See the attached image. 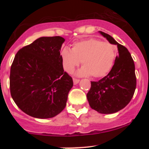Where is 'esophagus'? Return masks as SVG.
Segmentation results:
<instances>
[{
  "instance_id": "esophagus-1",
  "label": "esophagus",
  "mask_w": 149,
  "mask_h": 149,
  "mask_svg": "<svg viewBox=\"0 0 149 149\" xmlns=\"http://www.w3.org/2000/svg\"><path fill=\"white\" fill-rule=\"evenodd\" d=\"M73 84H74V85L78 84V83H79V81H80V80L78 79H76V78H73Z\"/></svg>"
}]
</instances>
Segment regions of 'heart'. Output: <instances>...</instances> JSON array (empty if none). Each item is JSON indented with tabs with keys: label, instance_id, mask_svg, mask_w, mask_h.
Returning a JSON list of instances; mask_svg holds the SVG:
<instances>
[{
	"label": "heart",
	"instance_id": "obj_1",
	"mask_svg": "<svg viewBox=\"0 0 149 149\" xmlns=\"http://www.w3.org/2000/svg\"><path fill=\"white\" fill-rule=\"evenodd\" d=\"M63 67L72 73L80 61L83 67L77 73L80 76L91 75L101 78L111 69L116 58L114 46L97 38H89L74 42L71 49L65 47L61 51Z\"/></svg>",
	"mask_w": 149,
	"mask_h": 149
}]
</instances>
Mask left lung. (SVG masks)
Listing matches in <instances>:
<instances>
[{
	"label": "left lung",
	"mask_w": 149,
	"mask_h": 149,
	"mask_svg": "<svg viewBox=\"0 0 149 149\" xmlns=\"http://www.w3.org/2000/svg\"><path fill=\"white\" fill-rule=\"evenodd\" d=\"M111 44L116 45L118 56L109 74L97 82H91L87 94L90 107L97 112L110 114L119 111L130 102L136 89L134 63L130 53L109 34L100 31Z\"/></svg>",
	"instance_id": "obj_1"
}]
</instances>
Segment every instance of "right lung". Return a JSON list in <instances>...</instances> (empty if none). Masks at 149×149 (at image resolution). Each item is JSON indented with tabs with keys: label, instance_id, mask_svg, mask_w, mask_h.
<instances>
[{
	"label": "right lung",
	"instance_id": "right-lung-1",
	"mask_svg": "<svg viewBox=\"0 0 149 149\" xmlns=\"http://www.w3.org/2000/svg\"><path fill=\"white\" fill-rule=\"evenodd\" d=\"M64 38L40 37L15 55L10 75L12 98L27 115L50 118L66 105L73 79L63 69Z\"/></svg>",
	"mask_w": 149,
	"mask_h": 149
}]
</instances>
